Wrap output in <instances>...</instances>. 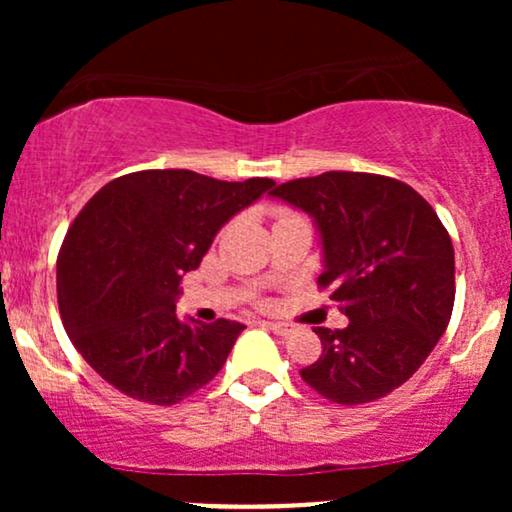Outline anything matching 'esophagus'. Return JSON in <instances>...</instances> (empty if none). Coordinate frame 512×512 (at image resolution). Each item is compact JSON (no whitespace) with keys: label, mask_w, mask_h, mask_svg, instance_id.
Instances as JSON below:
<instances>
[{"label":"esophagus","mask_w":512,"mask_h":512,"mask_svg":"<svg viewBox=\"0 0 512 512\" xmlns=\"http://www.w3.org/2000/svg\"><path fill=\"white\" fill-rule=\"evenodd\" d=\"M264 327L269 332L279 334V337H289V334L296 332V325H291V322H264Z\"/></svg>","instance_id":"esophagus-1"}]
</instances>
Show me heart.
Instances as JSON below:
<instances>
[{
  "label": "heart",
  "mask_w": 512,
  "mask_h": 512,
  "mask_svg": "<svg viewBox=\"0 0 512 512\" xmlns=\"http://www.w3.org/2000/svg\"><path fill=\"white\" fill-rule=\"evenodd\" d=\"M286 214H289V211H284V214H281V216H286Z\"/></svg>",
  "instance_id": "obj_1"
}]
</instances>
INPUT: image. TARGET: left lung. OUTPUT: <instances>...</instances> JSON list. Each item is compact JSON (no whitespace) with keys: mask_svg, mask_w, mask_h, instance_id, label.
Returning a JSON list of instances; mask_svg holds the SVG:
<instances>
[{"mask_svg":"<svg viewBox=\"0 0 512 512\" xmlns=\"http://www.w3.org/2000/svg\"><path fill=\"white\" fill-rule=\"evenodd\" d=\"M272 197L305 211L320 233L322 274L349 317L317 327L322 354L301 378L337 404H366L407 383L445 334L455 303V250L438 214L407 182L330 170Z\"/></svg>","mask_w":512,"mask_h":512,"instance_id":"8db88e82","label":"left lung"}]
</instances>
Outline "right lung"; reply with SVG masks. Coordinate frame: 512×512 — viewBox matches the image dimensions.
Wrapping results in <instances>:
<instances>
[{
  "mask_svg": "<svg viewBox=\"0 0 512 512\" xmlns=\"http://www.w3.org/2000/svg\"><path fill=\"white\" fill-rule=\"evenodd\" d=\"M274 185L139 170L88 199L57 257V303L76 351L105 383L166 407L214 380L245 325L180 320L182 274L197 269L216 233Z\"/></svg>",
  "mask_w": 512,
  "mask_h": 512,
  "instance_id": "add662e5",
  "label": "right lung"
}]
</instances>
